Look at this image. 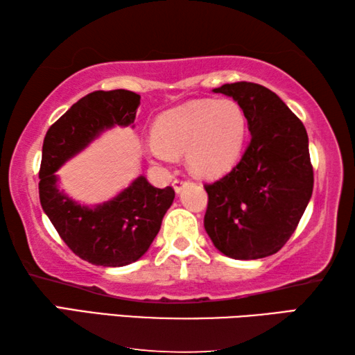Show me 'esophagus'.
Masks as SVG:
<instances>
[{
	"instance_id": "obj_1",
	"label": "esophagus",
	"mask_w": 355,
	"mask_h": 355,
	"mask_svg": "<svg viewBox=\"0 0 355 355\" xmlns=\"http://www.w3.org/2000/svg\"><path fill=\"white\" fill-rule=\"evenodd\" d=\"M184 184H188V182H186V180H180V178L178 180H173V183H172L173 189H175L177 194L184 188Z\"/></svg>"
}]
</instances>
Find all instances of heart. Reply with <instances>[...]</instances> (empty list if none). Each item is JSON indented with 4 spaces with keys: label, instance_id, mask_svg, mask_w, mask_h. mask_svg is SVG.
<instances>
[{
    "label": "heart",
    "instance_id": "heart-1",
    "mask_svg": "<svg viewBox=\"0 0 355 355\" xmlns=\"http://www.w3.org/2000/svg\"><path fill=\"white\" fill-rule=\"evenodd\" d=\"M146 153L158 166L184 153L189 171L203 178L224 175L236 164L248 137V119L233 100H192L161 114Z\"/></svg>",
    "mask_w": 355,
    "mask_h": 355
}]
</instances>
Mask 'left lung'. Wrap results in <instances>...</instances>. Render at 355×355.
<instances>
[{
    "mask_svg": "<svg viewBox=\"0 0 355 355\" xmlns=\"http://www.w3.org/2000/svg\"><path fill=\"white\" fill-rule=\"evenodd\" d=\"M213 92L241 106L252 137L239 163L205 184L203 225L227 257H269L296 230L313 192L307 131L279 95L260 84H224Z\"/></svg>",
    "mask_w": 355,
    "mask_h": 355,
    "instance_id": "8db88e82",
    "label": "left lung"
}]
</instances>
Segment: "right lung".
Masks as SVG:
<instances>
[{
	"mask_svg": "<svg viewBox=\"0 0 355 355\" xmlns=\"http://www.w3.org/2000/svg\"><path fill=\"white\" fill-rule=\"evenodd\" d=\"M141 95L125 89L95 91L71 105L46 131L42 147L39 197L59 236L83 260L119 268L146 254L171 208L175 191L155 188L139 175L98 205H81L59 189L56 172L106 130L135 127Z\"/></svg>",
	"mask_w": 355,
	"mask_h": 355,
	"instance_id": "1",
	"label": "right lung"
}]
</instances>
